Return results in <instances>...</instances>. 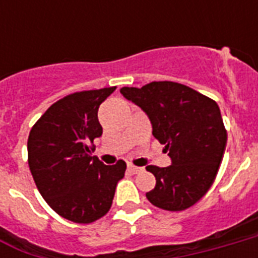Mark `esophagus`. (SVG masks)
I'll return each mask as SVG.
<instances>
[{"label":"esophagus","instance_id":"34e87169","mask_svg":"<svg viewBox=\"0 0 258 258\" xmlns=\"http://www.w3.org/2000/svg\"><path fill=\"white\" fill-rule=\"evenodd\" d=\"M127 170H128V172H131V174H139V172L143 171V167H137V166L128 165Z\"/></svg>","mask_w":258,"mask_h":258}]
</instances>
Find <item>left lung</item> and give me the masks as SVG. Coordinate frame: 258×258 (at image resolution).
Listing matches in <instances>:
<instances>
[{"mask_svg": "<svg viewBox=\"0 0 258 258\" xmlns=\"http://www.w3.org/2000/svg\"><path fill=\"white\" fill-rule=\"evenodd\" d=\"M120 93L145 111L154 138L171 158L167 167H146L157 179L147 200L169 212L192 206L208 192L224 158L228 135L218 104L172 82L123 87Z\"/></svg>", "mask_w": 258, "mask_h": 258, "instance_id": "1", "label": "left lung"}]
</instances>
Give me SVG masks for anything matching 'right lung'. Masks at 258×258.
I'll list each match as a JSON object with an SVG mask.
<instances>
[{"label": "right lung", "instance_id": "1", "mask_svg": "<svg viewBox=\"0 0 258 258\" xmlns=\"http://www.w3.org/2000/svg\"><path fill=\"white\" fill-rule=\"evenodd\" d=\"M116 87L75 92L46 109L28 138V163L46 204L66 220L91 224L108 213L125 162L107 166L91 153L103 127L99 107Z\"/></svg>", "mask_w": 258, "mask_h": 258}]
</instances>
